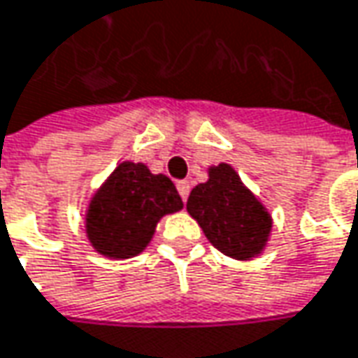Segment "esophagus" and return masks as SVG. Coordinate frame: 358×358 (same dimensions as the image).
Instances as JSON below:
<instances>
[{"label":"esophagus","instance_id":"34e87169","mask_svg":"<svg viewBox=\"0 0 358 358\" xmlns=\"http://www.w3.org/2000/svg\"><path fill=\"white\" fill-rule=\"evenodd\" d=\"M176 188H178L182 200H186V198H188V194H190V182H188V180H182V182H178V184H176Z\"/></svg>","mask_w":358,"mask_h":358}]
</instances>
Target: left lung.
I'll return each instance as SVG.
<instances>
[{"mask_svg": "<svg viewBox=\"0 0 358 358\" xmlns=\"http://www.w3.org/2000/svg\"><path fill=\"white\" fill-rule=\"evenodd\" d=\"M186 210L210 244L234 260L258 258L268 244L272 216L230 164L210 166L208 180L192 188Z\"/></svg>", "mask_w": 358, "mask_h": 358, "instance_id": "1", "label": "left lung"}]
</instances>
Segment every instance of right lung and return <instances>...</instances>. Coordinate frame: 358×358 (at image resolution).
Returning a JSON list of instances; mask_svg holds the SVG:
<instances>
[{
  "instance_id": "obj_1",
  "label": "right lung",
  "mask_w": 358,
  "mask_h": 358,
  "mask_svg": "<svg viewBox=\"0 0 358 358\" xmlns=\"http://www.w3.org/2000/svg\"><path fill=\"white\" fill-rule=\"evenodd\" d=\"M184 208L176 186L146 164L124 160L87 200L84 228L90 246L106 258L138 257L164 216Z\"/></svg>"
}]
</instances>
